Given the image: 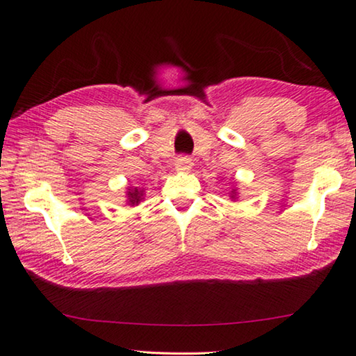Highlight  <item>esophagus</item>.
<instances>
[{
  "label": "esophagus",
  "mask_w": 356,
  "mask_h": 356,
  "mask_svg": "<svg viewBox=\"0 0 356 356\" xmlns=\"http://www.w3.org/2000/svg\"><path fill=\"white\" fill-rule=\"evenodd\" d=\"M175 167H177L178 172H189L193 168V161L189 157H178L175 161Z\"/></svg>",
  "instance_id": "esophagus-1"
}]
</instances>
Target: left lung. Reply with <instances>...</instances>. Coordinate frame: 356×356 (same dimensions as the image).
Masks as SVG:
<instances>
[{
	"mask_svg": "<svg viewBox=\"0 0 356 356\" xmlns=\"http://www.w3.org/2000/svg\"><path fill=\"white\" fill-rule=\"evenodd\" d=\"M231 197H233V199H236V189H233V191H231Z\"/></svg>",
	"mask_w": 356,
	"mask_h": 356,
	"instance_id": "left-lung-1",
	"label": "left lung"
}]
</instances>
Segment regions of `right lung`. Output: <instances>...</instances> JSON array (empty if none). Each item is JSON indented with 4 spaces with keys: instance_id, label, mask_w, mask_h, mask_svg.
I'll return each mask as SVG.
<instances>
[{
    "instance_id": "right-lung-1",
    "label": "right lung",
    "mask_w": 356,
    "mask_h": 356,
    "mask_svg": "<svg viewBox=\"0 0 356 356\" xmlns=\"http://www.w3.org/2000/svg\"><path fill=\"white\" fill-rule=\"evenodd\" d=\"M127 197H128V205H138L141 202V197H143V191L133 188V189H128L127 193Z\"/></svg>"
}]
</instances>
